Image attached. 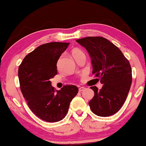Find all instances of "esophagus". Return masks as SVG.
Here are the masks:
<instances>
[{
	"label": "esophagus",
	"instance_id": "obj_1",
	"mask_svg": "<svg viewBox=\"0 0 146 146\" xmlns=\"http://www.w3.org/2000/svg\"><path fill=\"white\" fill-rule=\"evenodd\" d=\"M84 90H85V88L84 87H80L79 89H78V90H79L80 92H82V91H84Z\"/></svg>",
	"mask_w": 146,
	"mask_h": 146
}]
</instances>
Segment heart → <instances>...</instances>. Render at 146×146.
<instances>
[{
	"instance_id": "b5f03b06",
	"label": "heart",
	"mask_w": 146,
	"mask_h": 146,
	"mask_svg": "<svg viewBox=\"0 0 146 146\" xmlns=\"http://www.w3.org/2000/svg\"><path fill=\"white\" fill-rule=\"evenodd\" d=\"M71 54H72V56L74 58V59L80 56H85L84 53L79 48H74L71 51Z\"/></svg>"
}]
</instances>
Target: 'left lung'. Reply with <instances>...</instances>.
<instances>
[{"label":"left lung","instance_id":"obj_1","mask_svg":"<svg viewBox=\"0 0 146 146\" xmlns=\"http://www.w3.org/2000/svg\"><path fill=\"white\" fill-rule=\"evenodd\" d=\"M86 48L92 59V74L103 86L90 88L94 96L89 102L95 114L107 117L118 111L126 100L132 83L131 67L114 44L103 37H86L76 40Z\"/></svg>","mask_w":146,"mask_h":146}]
</instances>
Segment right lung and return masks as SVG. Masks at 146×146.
I'll return each mask as SVG.
<instances>
[{
	"mask_svg": "<svg viewBox=\"0 0 146 146\" xmlns=\"http://www.w3.org/2000/svg\"><path fill=\"white\" fill-rule=\"evenodd\" d=\"M69 45L61 42L41 45L27 55L19 67L23 97L32 112L45 121L56 122L64 118L78 92L74 85L64 86L60 90H56L50 80L57 75V62Z\"/></svg>",
	"mask_w": 146,
	"mask_h": 146,
	"instance_id": "add662e5",
	"label": "right lung"
}]
</instances>
